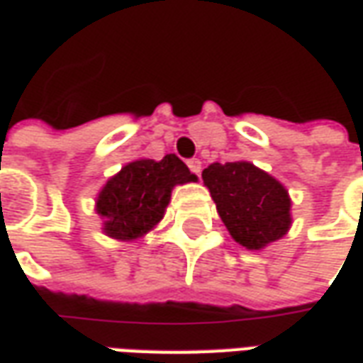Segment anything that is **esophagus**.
I'll return each instance as SVG.
<instances>
[{"label": "esophagus", "instance_id": "1", "mask_svg": "<svg viewBox=\"0 0 363 363\" xmlns=\"http://www.w3.org/2000/svg\"><path fill=\"white\" fill-rule=\"evenodd\" d=\"M187 166H189V169L194 172L195 176H201V160L199 158H191V160L187 162Z\"/></svg>", "mask_w": 363, "mask_h": 363}]
</instances>
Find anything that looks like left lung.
Listing matches in <instances>:
<instances>
[{
  "label": "left lung",
  "instance_id": "1",
  "mask_svg": "<svg viewBox=\"0 0 363 363\" xmlns=\"http://www.w3.org/2000/svg\"><path fill=\"white\" fill-rule=\"evenodd\" d=\"M217 213L236 242L262 250L287 235L291 227V199L276 177L252 162L211 164L203 169Z\"/></svg>",
  "mask_w": 363,
  "mask_h": 363
}]
</instances>
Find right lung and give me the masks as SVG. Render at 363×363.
<instances>
[{"label":"right lung","instance_id":"add662e5","mask_svg":"<svg viewBox=\"0 0 363 363\" xmlns=\"http://www.w3.org/2000/svg\"><path fill=\"white\" fill-rule=\"evenodd\" d=\"M189 182H197V176L176 154H166L158 162L150 158L128 162L107 179L95 199L104 233L123 242L143 238L164 218L172 189Z\"/></svg>","mask_w":363,"mask_h":363}]
</instances>
